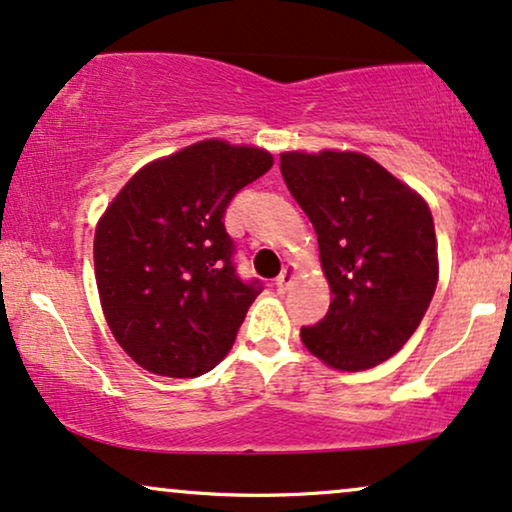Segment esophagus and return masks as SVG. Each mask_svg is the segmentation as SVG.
<instances>
[{"mask_svg":"<svg viewBox=\"0 0 512 512\" xmlns=\"http://www.w3.org/2000/svg\"><path fill=\"white\" fill-rule=\"evenodd\" d=\"M295 276H297V269L293 267V264H286V267H283V271H281V276L276 278L278 293H286V290L290 288V283L295 281Z\"/></svg>","mask_w":512,"mask_h":512,"instance_id":"34e87169","label":"esophagus"}]
</instances>
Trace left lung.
I'll list each match as a JSON object with an SVG mask.
<instances>
[{"label": "left lung", "instance_id": "1", "mask_svg": "<svg viewBox=\"0 0 512 512\" xmlns=\"http://www.w3.org/2000/svg\"><path fill=\"white\" fill-rule=\"evenodd\" d=\"M281 174L314 224L333 293L302 345L342 373L383 364L416 333L439 281L428 203L357 151H286Z\"/></svg>", "mask_w": 512, "mask_h": 512}]
</instances>
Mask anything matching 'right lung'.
Returning <instances> with one entry per match:
<instances>
[{
	"label": "right lung",
	"instance_id": "1",
	"mask_svg": "<svg viewBox=\"0 0 512 512\" xmlns=\"http://www.w3.org/2000/svg\"><path fill=\"white\" fill-rule=\"evenodd\" d=\"M271 165L274 155L260 146L203 139L146 163L99 217L101 309L141 368L196 378L234 347L260 288L236 276L222 219L231 198Z\"/></svg>",
	"mask_w": 512,
	"mask_h": 512
}]
</instances>
